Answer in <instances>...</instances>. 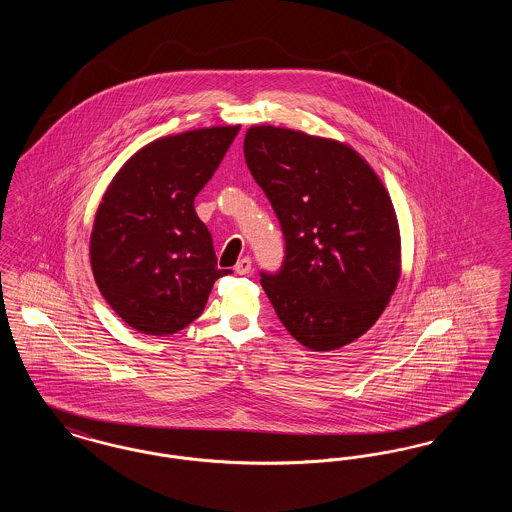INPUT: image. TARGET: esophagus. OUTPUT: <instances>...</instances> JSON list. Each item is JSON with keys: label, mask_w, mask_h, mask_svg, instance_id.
I'll use <instances>...</instances> for the list:
<instances>
[{"label": "esophagus", "mask_w": 512, "mask_h": 512, "mask_svg": "<svg viewBox=\"0 0 512 512\" xmlns=\"http://www.w3.org/2000/svg\"><path fill=\"white\" fill-rule=\"evenodd\" d=\"M234 270H236V274H240V276L249 274V272H251V259H249V257H242V259L238 261V265L234 267Z\"/></svg>", "instance_id": "1"}]
</instances>
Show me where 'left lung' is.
I'll return each mask as SVG.
<instances>
[{
	"label": "left lung",
	"instance_id": "left-lung-1",
	"mask_svg": "<svg viewBox=\"0 0 512 512\" xmlns=\"http://www.w3.org/2000/svg\"><path fill=\"white\" fill-rule=\"evenodd\" d=\"M247 169L280 220L286 255L261 286L313 351L361 338L401 274L397 217L378 174L349 146L276 126L245 132Z\"/></svg>",
	"mask_w": 512,
	"mask_h": 512
}]
</instances>
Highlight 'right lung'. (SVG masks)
Returning a JSON list of instances; mask_svg holds the SVG:
<instances>
[{
	"instance_id": "obj_1",
	"label": "right lung",
	"mask_w": 512,
	"mask_h": 512,
	"mask_svg": "<svg viewBox=\"0 0 512 512\" xmlns=\"http://www.w3.org/2000/svg\"><path fill=\"white\" fill-rule=\"evenodd\" d=\"M240 126L159 138L132 155L99 203L90 263L111 309L149 336L194 322L220 276L195 195L219 169Z\"/></svg>"
}]
</instances>
